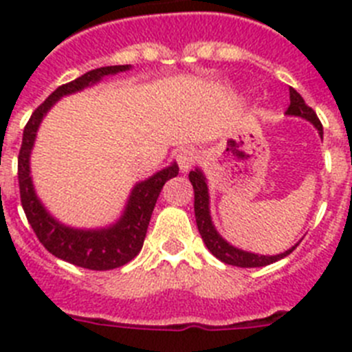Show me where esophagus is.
<instances>
[{
	"instance_id": "obj_1",
	"label": "esophagus",
	"mask_w": 352,
	"mask_h": 352,
	"mask_svg": "<svg viewBox=\"0 0 352 352\" xmlns=\"http://www.w3.org/2000/svg\"><path fill=\"white\" fill-rule=\"evenodd\" d=\"M199 155L194 148H183L179 149L178 155H176V160H178V166L182 173H188L192 169L195 162H197Z\"/></svg>"
}]
</instances>
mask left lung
Instances as JSON below:
<instances>
[{
	"mask_svg": "<svg viewBox=\"0 0 352 352\" xmlns=\"http://www.w3.org/2000/svg\"><path fill=\"white\" fill-rule=\"evenodd\" d=\"M289 98H291V104H289L285 114H287V116L303 118V120L310 121V123L316 126L317 132H319V135H321L322 139V125L321 121H319V118H317V114L314 113V109L305 104L301 95L294 88L289 89ZM188 178H190L192 186H194V211L197 229L199 232H201V238H203L208 250H210L217 259H220L226 264H231V266H239V268H259V266H268V264L284 259V257H287L289 254L298 247L296 243L294 247L289 248V250L282 252V254H276V256H259V254H254V252L241 250V248L234 247V245H231L229 241H226V239L219 234V231L214 229L213 220H211L210 192H208L206 176H204V173L199 169V167H195L194 170H190Z\"/></svg>",
	"mask_w": 352,
	"mask_h": 352,
	"instance_id": "left-lung-1",
	"label": "left lung"
}]
</instances>
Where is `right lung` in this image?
I'll return each mask as SVG.
<instances>
[{
    "mask_svg": "<svg viewBox=\"0 0 352 352\" xmlns=\"http://www.w3.org/2000/svg\"><path fill=\"white\" fill-rule=\"evenodd\" d=\"M130 68H132L130 65L95 68V70L86 72L84 76L77 77L76 80L63 84L56 91H52L47 96V100L38 105L35 113L31 114L30 121L24 126L23 146L19 151L17 170L21 203H23L28 222L33 227L40 243L47 248L52 256L80 266V268L96 270V272L120 268L141 252L149 219H151L162 186L166 185L167 179L178 176V164L173 162L169 167L158 170L153 176H149L148 179L139 182L133 186L129 201H126L125 211L114 223H111L109 227H100V229H76V227L65 226L60 220H56L45 210V206L36 195L33 179H31L30 157L31 149L35 146L40 123L61 96L82 91L84 88L100 82L105 76H114V74L130 70Z\"/></svg>",
    "mask_w": 352,
    "mask_h": 352,
    "instance_id": "add662e5",
    "label": "right lung"
}]
</instances>
